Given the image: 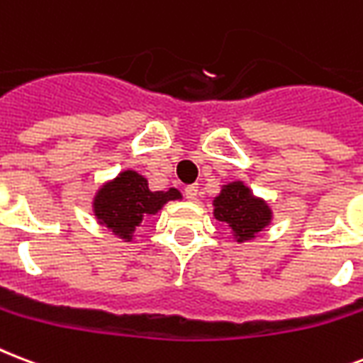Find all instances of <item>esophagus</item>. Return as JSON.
Listing matches in <instances>:
<instances>
[{"label": "esophagus", "instance_id": "1", "mask_svg": "<svg viewBox=\"0 0 363 363\" xmlns=\"http://www.w3.org/2000/svg\"><path fill=\"white\" fill-rule=\"evenodd\" d=\"M184 196H186V200H196L198 198V184H190V186L184 188Z\"/></svg>", "mask_w": 363, "mask_h": 363}]
</instances>
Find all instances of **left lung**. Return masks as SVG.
I'll list each match as a JSON object with an SVG mask.
<instances>
[{"label": "left lung", "mask_w": 363, "mask_h": 363, "mask_svg": "<svg viewBox=\"0 0 363 363\" xmlns=\"http://www.w3.org/2000/svg\"><path fill=\"white\" fill-rule=\"evenodd\" d=\"M215 218L228 223L238 242L251 240L270 223V209L242 182H230L215 198Z\"/></svg>", "instance_id": "8db88e82"}]
</instances>
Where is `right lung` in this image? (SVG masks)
I'll return each instance as SVG.
<instances>
[{"label": "right lung", "instance_id": "1", "mask_svg": "<svg viewBox=\"0 0 363 363\" xmlns=\"http://www.w3.org/2000/svg\"><path fill=\"white\" fill-rule=\"evenodd\" d=\"M181 198V192L169 188L167 192H150L145 177L135 171H123L114 182L99 190L95 198V215L116 236L131 240L133 230L140 220L162 209L165 201Z\"/></svg>", "mask_w": 363, "mask_h": 363}]
</instances>
